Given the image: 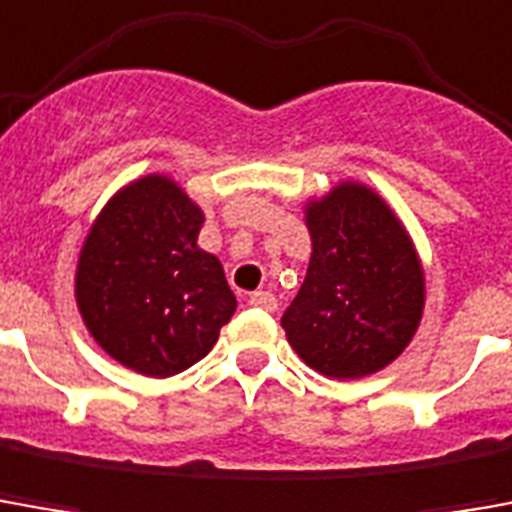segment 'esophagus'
<instances>
[{
	"label": "esophagus",
	"instance_id": "1",
	"mask_svg": "<svg viewBox=\"0 0 512 512\" xmlns=\"http://www.w3.org/2000/svg\"><path fill=\"white\" fill-rule=\"evenodd\" d=\"M249 305L252 307H260V310H277V299H274V293H268V291H255V293H249Z\"/></svg>",
	"mask_w": 512,
	"mask_h": 512
}]
</instances>
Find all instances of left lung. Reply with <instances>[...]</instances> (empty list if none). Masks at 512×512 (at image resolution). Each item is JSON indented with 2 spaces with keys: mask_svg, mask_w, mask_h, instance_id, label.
<instances>
[{
  "mask_svg": "<svg viewBox=\"0 0 512 512\" xmlns=\"http://www.w3.org/2000/svg\"><path fill=\"white\" fill-rule=\"evenodd\" d=\"M313 255L282 313L293 352L324 377L357 380L405 352L424 310V268L393 210L360 182L307 202Z\"/></svg>",
  "mask_w": 512,
  "mask_h": 512,
  "instance_id": "obj_1",
  "label": "left lung"
}]
</instances>
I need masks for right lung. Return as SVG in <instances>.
<instances>
[{"mask_svg": "<svg viewBox=\"0 0 512 512\" xmlns=\"http://www.w3.org/2000/svg\"><path fill=\"white\" fill-rule=\"evenodd\" d=\"M202 210L180 185L149 174L96 216L77 263V307L121 366L171 377L199 363L235 313L219 257L196 246Z\"/></svg>", "mask_w": 512, "mask_h": 512, "instance_id": "right-lung-1", "label": "right lung"}]
</instances>
